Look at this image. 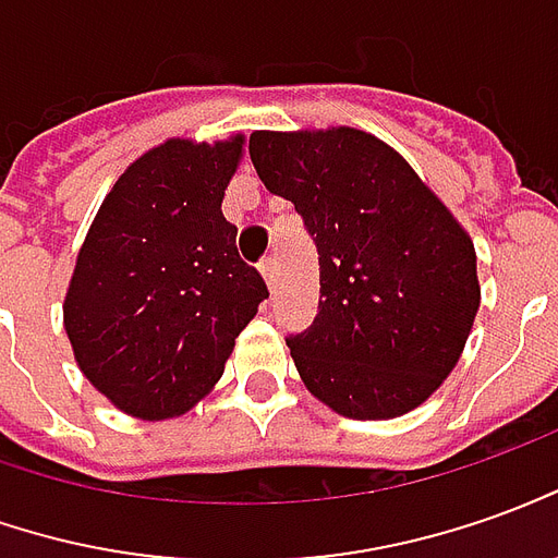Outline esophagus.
Here are the masks:
<instances>
[{"instance_id": "34e87169", "label": "esophagus", "mask_w": 558, "mask_h": 558, "mask_svg": "<svg viewBox=\"0 0 558 558\" xmlns=\"http://www.w3.org/2000/svg\"><path fill=\"white\" fill-rule=\"evenodd\" d=\"M276 272H279V264H276V257H264L260 260V276H264V282H267V288H276Z\"/></svg>"}]
</instances>
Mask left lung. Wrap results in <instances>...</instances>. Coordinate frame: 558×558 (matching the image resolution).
Listing matches in <instances>:
<instances>
[{"mask_svg":"<svg viewBox=\"0 0 558 558\" xmlns=\"http://www.w3.org/2000/svg\"><path fill=\"white\" fill-rule=\"evenodd\" d=\"M260 182L318 248V313L288 349L303 386L349 418H395L459 364L480 310L468 230L395 148L355 126L255 130Z\"/></svg>","mask_w":558,"mask_h":558,"instance_id":"8db88e82","label":"left lung"}]
</instances>
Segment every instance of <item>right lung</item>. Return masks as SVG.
Instances as JSON below:
<instances>
[{
  "instance_id": "obj_1",
  "label": "right lung",
  "mask_w": 558,
  "mask_h": 558,
  "mask_svg": "<svg viewBox=\"0 0 558 558\" xmlns=\"http://www.w3.org/2000/svg\"><path fill=\"white\" fill-rule=\"evenodd\" d=\"M242 142L167 140L145 151L84 236L63 325L81 374L126 416H182L206 398L267 298L221 215Z\"/></svg>"
}]
</instances>
